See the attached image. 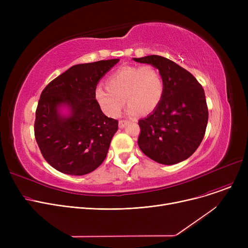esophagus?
Here are the masks:
<instances>
[{"mask_svg": "<svg viewBox=\"0 0 248 248\" xmlns=\"http://www.w3.org/2000/svg\"><path fill=\"white\" fill-rule=\"evenodd\" d=\"M126 123H127V121H125V120H121V121L119 122V126H120L121 128H123V127L125 126Z\"/></svg>", "mask_w": 248, "mask_h": 248, "instance_id": "obj_1", "label": "esophagus"}]
</instances>
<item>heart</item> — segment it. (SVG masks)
<instances>
[{
    "label": "heart",
    "instance_id": "obj_1",
    "mask_svg": "<svg viewBox=\"0 0 248 248\" xmlns=\"http://www.w3.org/2000/svg\"><path fill=\"white\" fill-rule=\"evenodd\" d=\"M107 85L95 89V99L101 109L112 117L119 116L125 98L129 103V114L152 112L160 104L164 93L163 77L151 65L124 66L108 78Z\"/></svg>",
    "mask_w": 248,
    "mask_h": 248
}]
</instances>
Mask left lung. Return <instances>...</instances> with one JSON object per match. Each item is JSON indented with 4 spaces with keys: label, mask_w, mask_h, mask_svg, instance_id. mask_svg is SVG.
Instances as JSON below:
<instances>
[{
    "label": "left lung",
    "mask_w": 248,
    "mask_h": 248,
    "mask_svg": "<svg viewBox=\"0 0 248 248\" xmlns=\"http://www.w3.org/2000/svg\"><path fill=\"white\" fill-rule=\"evenodd\" d=\"M152 64L164 79V93L153 113L139 121L140 151L155 162L174 165L198 149L208 123L202 85L189 71L159 55L134 58Z\"/></svg>",
    "instance_id": "8db88e82"
}]
</instances>
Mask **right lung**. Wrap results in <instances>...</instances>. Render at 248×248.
Here are the masks:
<instances>
[{"mask_svg":"<svg viewBox=\"0 0 248 248\" xmlns=\"http://www.w3.org/2000/svg\"><path fill=\"white\" fill-rule=\"evenodd\" d=\"M119 61L74 65L43 89L34 134L43 158L57 171L82 176L94 171L106 159L119 121L101 111L95 89L100 78ZM61 104L71 108L69 117L58 112Z\"/></svg>","mask_w":248,"mask_h":248,"instance_id":"1","label":"right lung"}]
</instances>
